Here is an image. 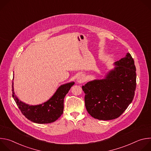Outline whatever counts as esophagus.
<instances>
[{"instance_id":"obj_1","label":"esophagus","mask_w":151,"mask_h":151,"mask_svg":"<svg viewBox=\"0 0 151 151\" xmlns=\"http://www.w3.org/2000/svg\"><path fill=\"white\" fill-rule=\"evenodd\" d=\"M85 81V77L83 75H81L78 76L76 79V82L79 83H81L82 82H84Z\"/></svg>"}]
</instances>
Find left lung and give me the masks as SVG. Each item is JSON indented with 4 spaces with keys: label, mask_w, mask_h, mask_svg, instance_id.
<instances>
[{
    "label": "left lung",
    "mask_w": 151,
    "mask_h": 151,
    "mask_svg": "<svg viewBox=\"0 0 151 151\" xmlns=\"http://www.w3.org/2000/svg\"><path fill=\"white\" fill-rule=\"evenodd\" d=\"M104 78L83 85L85 104L88 114L99 120L118 118L134 98L136 87L134 61L130 53L114 63Z\"/></svg>",
    "instance_id": "obj_1"
}]
</instances>
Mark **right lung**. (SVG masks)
I'll list each match as a JSON object with an SVG mask.
<instances>
[{"label":"right lung","mask_w":151,"mask_h":151,"mask_svg":"<svg viewBox=\"0 0 151 151\" xmlns=\"http://www.w3.org/2000/svg\"><path fill=\"white\" fill-rule=\"evenodd\" d=\"M74 84V82L63 84L47 101L40 104L30 105L18 99L15 94L12 83V97L21 112L29 120L37 124L51 123L63 114L64 99Z\"/></svg>","instance_id":"add662e5"}]
</instances>
